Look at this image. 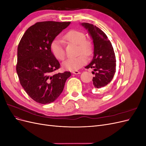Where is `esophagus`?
<instances>
[{"mask_svg":"<svg viewBox=\"0 0 146 146\" xmlns=\"http://www.w3.org/2000/svg\"><path fill=\"white\" fill-rule=\"evenodd\" d=\"M72 73L74 74H80L81 72L80 71H78V70H74V71H72Z\"/></svg>","mask_w":146,"mask_h":146,"instance_id":"obj_1","label":"esophagus"}]
</instances>
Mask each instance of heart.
I'll return each instance as SVG.
<instances>
[{"mask_svg": "<svg viewBox=\"0 0 146 146\" xmlns=\"http://www.w3.org/2000/svg\"><path fill=\"white\" fill-rule=\"evenodd\" d=\"M65 41L78 45V54H80L76 58H70L63 63V68L68 70H77L86 62L85 56H90L93 52L92 44L86 39V35L80 31L72 30L66 33L63 37ZM50 50L57 60L62 61L65 58L66 51L62 39L55 38L50 43ZM83 53L84 54H81Z\"/></svg>", "mask_w": 146, "mask_h": 146, "instance_id": "obj_1", "label": "heart"}]
</instances>
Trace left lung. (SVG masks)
<instances>
[{
	"mask_svg": "<svg viewBox=\"0 0 146 146\" xmlns=\"http://www.w3.org/2000/svg\"><path fill=\"white\" fill-rule=\"evenodd\" d=\"M93 40L94 56L85 68L94 69L95 76L92 78L91 86L103 88L111 82L116 72V56L111 42L102 30L91 24H82Z\"/></svg>",
	"mask_w": 146,
	"mask_h": 146,
	"instance_id": "8db88e82",
	"label": "left lung"
}]
</instances>
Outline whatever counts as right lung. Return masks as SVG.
I'll return each instance as SVG.
<instances>
[{"label": "right lung", "mask_w": 146, "mask_h": 146, "mask_svg": "<svg viewBox=\"0 0 146 146\" xmlns=\"http://www.w3.org/2000/svg\"><path fill=\"white\" fill-rule=\"evenodd\" d=\"M70 22H38L25 31L17 47L16 72L21 86L33 100L42 104L55 101L62 92L70 72L54 74L60 64L50 43Z\"/></svg>", "instance_id": "1"}]
</instances>
